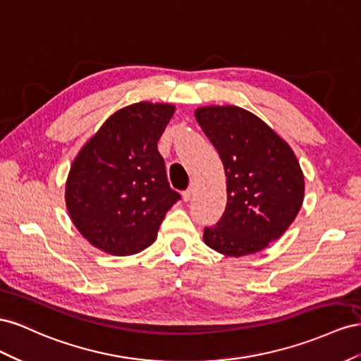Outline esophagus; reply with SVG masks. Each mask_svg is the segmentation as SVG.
Masks as SVG:
<instances>
[{
  "label": "esophagus",
  "instance_id": "obj_1",
  "mask_svg": "<svg viewBox=\"0 0 361 361\" xmlns=\"http://www.w3.org/2000/svg\"><path fill=\"white\" fill-rule=\"evenodd\" d=\"M192 195H193V190H192V189H188V190H184V192H183V201H184V202H188V201H190V198H192Z\"/></svg>",
  "mask_w": 361,
  "mask_h": 361
}]
</instances>
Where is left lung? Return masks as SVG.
Here are the masks:
<instances>
[{"mask_svg":"<svg viewBox=\"0 0 361 361\" xmlns=\"http://www.w3.org/2000/svg\"><path fill=\"white\" fill-rule=\"evenodd\" d=\"M195 118L224 163L226 207L204 242L226 257L264 250L286 233L304 201V173L283 137L238 106H205Z\"/></svg>","mask_w":361,"mask_h":361,"instance_id":"obj_1","label":"left lung"}]
</instances>
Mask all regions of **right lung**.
Returning a JSON list of instances; mask_svg holds the SVG:
<instances>
[{
    "label": "right lung",
    "instance_id": "add662e5",
    "mask_svg": "<svg viewBox=\"0 0 361 361\" xmlns=\"http://www.w3.org/2000/svg\"><path fill=\"white\" fill-rule=\"evenodd\" d=\"M175 107L136 102L102 123L71 164L65 201L75 228L95 248L133 255L157 239L181 197L169 188L157 142Z\"/></svg>",
    "mask_w": 361,
    "mask_h": 361
}]
</instances>
